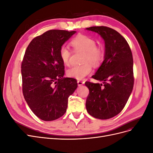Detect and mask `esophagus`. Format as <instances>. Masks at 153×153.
Returning a JSON list of instances; mask_svg holds the SVG:
<instances>
[{"label":"esophagus","instance_id":"obj_1","mask_svg":"<svg viewBox=\"0 0 153 153\" xmlns=\"http://www.w3.org/2000/svg\"><path fill=\"white\" fill-rule=\"evenodd\" d=\"M77 83H78V86H81V85H82L83 84H84L85 82L83 81V80H78Z\"/></svg>","mask_w":153,"mask_h":153}]
</instances>
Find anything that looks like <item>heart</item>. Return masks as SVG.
<instances>
[{"label": "heart", "instance_id": "heart-1", "mask_svg": "<svg viewBox=\"0 0 153 153\" xmlns=\"http://www.w3.org/2000/svg\"><path fill=\"white\" fill-rule=\"evenodd\" d=\"M71 45L75 49L84 52L83 62L84 64L75 66L68 69L66 72L69 77L82 80L92 72V64L96 66L102 61L104 52L102 48L96 46V41L89 36L80 34L77 36L71 41ZM59 55L62 62L66 66L70 64L71 52L66 46L63 45L60 48Z\"/></svg>", "mask_w": 153, "mask_h": 153}]
</instances>
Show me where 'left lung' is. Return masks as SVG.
<instances>
[{
  "instance_id": "8db88e82",
  "label": "left lung",
  "mask_w": 153,
  "mask_h": 153,
  "mask_svg": "<svg viewBox=\"0 0 153 153\" xmlns=\"http://www.w3.org/2000/svg\"><path fill=\"white\" fill-rule=\"evenodd\" d=\"M105 41L104 61L92 77L103 84L86 82L89 94L86 109L97 119H108L121 112L134 84L133 61L130 47L118 32L105 26L91 27Z\"/></svg>"
}]
</instances>
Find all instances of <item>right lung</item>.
<instances>
[{"label": "right lung", "instance_id": "right-lung-1", "mask_svg": "<svg viewBox=\"0 0 153 153\" xmlns=\"http://www.w3.org/2000/svg\"><path fill=\"white\" fill-rule=\"evenodd\" d=\"M76 31L50 30L31 41L22 62V91L37 117L50 121L66 113L69 96L77 88L75 78L63 77L59 50Z\"/></svg>", "mask_w": 153, "mask_h": 153}]
</instances>
